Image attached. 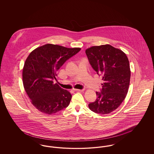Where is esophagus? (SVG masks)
<instances>
[{"label": "esophagus", "instance_id": "obj_1", "mask_svg": "<svg viewBox=\"0 0 154 154\" xmlns=\"http://www.w3.org/2000/svg\"><path fill=\"white\" fill-rule=\"evenodd\" d=\"M74 91H78V92H82L84 91V89H73Z\"/></svg>", "mask_w": 154, "mask_h": 154}]
</instances>
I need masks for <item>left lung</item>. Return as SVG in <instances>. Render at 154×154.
Listing matches in <instances>:
<instances>
[{"instance_id": "left-lung-1", "label": "left lung", "mask_w": 154, "mask_h": 154, "mask_svg": "<svg viewBox=\"0 0 154 154\" xmlns=\"http://www.w3.org/2000/svg\"><path fill=\"white\" fill-rule=\"evenodd\" d=\"M89 62L99 75H102V88L96 92L95 102L89 109L107 114L117 109L124 101L131 79L129 60L124 52L109 44L94 46L85 51Z\"/></svg>"}]
</instances>
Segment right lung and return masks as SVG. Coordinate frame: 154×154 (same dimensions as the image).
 <instances>
[{
  "label": "right lung",
  "instance_id": "obj_1",
  "mask_svg": "<svg viewBox=\"0 0 154 154\" xmlns=\"http://www.w3.org/2000/svg\"><path fill=\"white\" fill-rule=\"evenodd\" d=\"M80 50L47 44L31 52L24 64L22 79L25 90L37 109L50 115L69 105L71 94L53 80H57L60 67Z\"/></svg>",
  "mask_w": 154,
  "mask_h": 154
}]
</instances>
